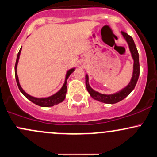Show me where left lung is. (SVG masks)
Returning a JSON list of instances; mask_svg holds the SVG:
<instances>
[{
  "instance_id": "1",
  "label": "left lung",
  "mask_w": 157,
  "mask_h": 157,
  "mask_svg": "<svg viewBox=\"0 0 157 157\" xmlns=\"http://www.w3.org/2000/svg\"><path fill=\"white\" fill-rule=\"evenodd\" d=\"M121 35L124 38L126 42L128 44L129 48H130L131 56L133 59V71H132V78L130 80V82H129L128 85L119 92H115L114 94H101L91 88L89 83V76L88 75H86V86L87 91L89 92L91 97L94 98L96 101H100V102L105 103V104H113L115 103H118L119 101L124 99L125 98L132 92L135 88L136 82L138 81V79L139 77V71H140V67H139V53H138L137 48L136 47V44L134 43L132 38L129 36L127 33L121 31Z\"/></svg>"
}]
</instances>
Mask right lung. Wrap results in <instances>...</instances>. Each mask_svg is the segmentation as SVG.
I'll return each instance as SVG.
<instances>
[{
	"instance_id": "add662e5",
	"label": "right lung",
	"mask_w": 157,
	"mask_h": 157,
	"mask_svg": "<svg viewBox=\"0 0 157 157\" xmlns=\"http://www.w3.org/2000/svg\"><path fill=\"white\" fill-rule=\"evenodd\" d=\"M21 51V48H20L19 52H18V55H17V59H16V63H15V79H16V82H17V85H18V89H19L20 92L25 96L26 98H27L28 100H30L31 102H33V104L38 105V106H42V107H49V106H53L54 105H56L59 103L63 102V101L65 100V94H66V92H67V86H66V83H67V79L68 78V77L71 75V74L75 71V68H71L70 70H68L66 73V76H65V80L64 84H63V87L61 88V89L57 92L56 93H55L53 95L50 96V97L48 98H35L33 97V96L30 95L27 93H26L25 91L23 90L21 86L20 83H19V80H18V75H17V65H18V59H19V56H20V53Z\"/></svg>"
}]
</instances>
